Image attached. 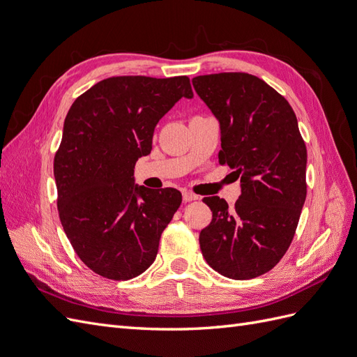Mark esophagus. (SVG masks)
I'll list each match as a JSON object with an SVG mask.
<instances>
[{
    "instance_id": "obj_1",
    "label": "esophagus",
    "mask_w": 357,
    "mask_h": 357,
    "mask_svg": "<svg viewBox=\"0 0 357 357\" xmlns=\"http://www.w3.org/2000/svg\"><path fill=\"white\" fill-rule=\"evenodd\" d=\"M198 199V195H195V193L192 192H183V201L185 202H190V201H197Z\"/></svg>"
}]
</instances>
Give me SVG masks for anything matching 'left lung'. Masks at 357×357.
I'll list each match as a JSON object with an SVG mask.
<instances>
[{"label": "left lung", "mask_w": 357, "mask_h": 357, "mask_svg": "<svg viewBox=\"0 0 357 357\" xmlns=\"http://www.w3.org/2000/svg\"><path fill=\"white\" fill-rule=\"evenodd\" d=\"M220 125L219 162L241 181L235 207L219 197L199 234L207 264L219 274L248 280L268 273L294 240L307 197V147L284 96L256 75L219 73L192 80Z\"/></svg>", "instance_id": "obj_1"}]
</instances>
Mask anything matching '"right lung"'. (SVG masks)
<instances>
[{
	"mask_svg": "<svg viewBox=\"0 0 357 357\" xmlns=\"http://www.w3.org/2000/svg\"><path fill=\"white\" fill-rule=\"evenodd\" d=\"M192 96L186 75H121L93 84L68 110L53 162L58 211L74 252L98 275L129 280L153 264L181 193L135 185V162L152 150L160 119Z\"/></svg>",
	"mask_w": 357,
	"mask_h": 357,
	"instance_id": "add662e5",
	"label": "right lung"
}]
</instances>
